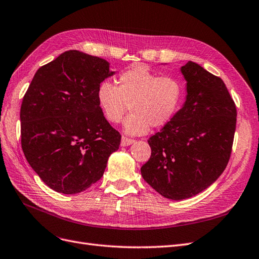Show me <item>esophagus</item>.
<instances>
[{"instance_id":"1","label":"esophagus","mask_w":259,"mask_h":259,"mask_svg":"<svg viewBox=\"0 0 259 259\" xmlns=\"http://www.w3.org/2000/svg\"><path fill=\"white\" fill-rule=\"evenodd\" d=\"M134 142H135V140L129 139L127 137H122L121 138V146H128V145L134 143Z\"/></svg>"}]
</instances>
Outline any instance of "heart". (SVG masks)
Returning <instances> with one entry per match:
<instances>
[{
  "instance_id": "obj_1",
  "label": "heart",
  "mask_w": 259,
  "mask_h": 259,
  "mask_svg": "<svg viewBox=\"0 0 259 259\" xmlns=\"http://www.w3.org/2000/svg\"><path fill=\"white\" fill-rule=\"evenodd\" d=\"M184 97L181 81L160 76L145 66H134L122 71L117 87L102 81L97 89V101L109 122L118 123L128 112L123 128L129 135H144L153 128H161L178 112Z\"/></svg>"
}]
</instances>
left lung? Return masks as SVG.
<instances>
[{
    "instance_id": "obj_1",
    "label": "left lung",
    "mask_w": 259,
    "mask_h": 259,
    "mask_svg": "<svg viewBox=\"0 0 259 259\" xmlns=\"http://www.w3.org/2000/svg\"><path fill=\"white\" fill-rule=\"evenodd\" d=\"M181 72L186 102L149 139L152 154L141 167L143 179L174 201L201 193L219 178L230 159L236 124V107L221 78L193 62Z\"/></svg>"
}]
</instances>
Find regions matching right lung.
Wrapping results in <instances>:
<instances>
[{
    "label": "right lung",
    "mask_w": 259,
    "mask_h": 259,
    "mask_svg": "<svg viewBox=\"0 0 259 259\" xmlns=\"http://www.w3.org/2000/svg\"><path fill=\"white\" fill-rule=\"evenodd\" d=\"M115 71L77 50L42 66L20 107L21 147L41 180L58 193H80L102 178L121 136L105 119L97 89Z\"/></svg>",
    "instance_id": "1"
}]
</instances>
